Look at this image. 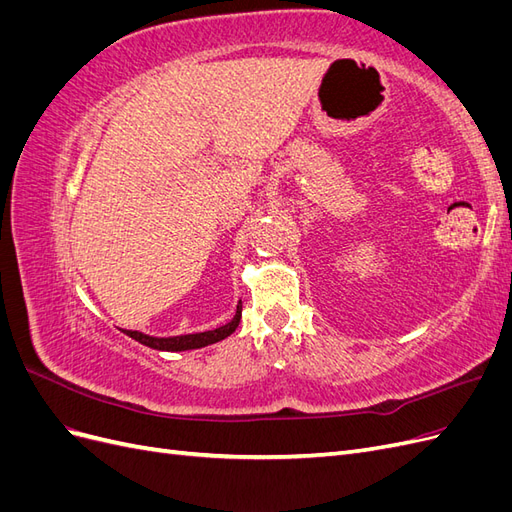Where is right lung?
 Here are the masks:
<instances>
[{
    "instance_id": "right-lung-1",
    "label": "right lung",
    "mask_w": 512,
    "mask_h": 512,
    "mask_svg": "<svg viewBox=\"0 0 512 512\" xmlns=\"http://www.w3.org/2000/svg\"><path fill=\"white\" fill-rule=\"evenodd\" d=\"M241 320V301L237 305V312L232 316L230 322L222 324V327L213 329V331H203V333H185V335H173V337H153L141 331H123L128 337L136 339L138 344H143L153 350H164V352H183V350H196V348H205L211 344H218L228 335L235 333Z\"/></svg>"
}]
</instances>
